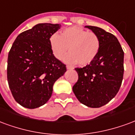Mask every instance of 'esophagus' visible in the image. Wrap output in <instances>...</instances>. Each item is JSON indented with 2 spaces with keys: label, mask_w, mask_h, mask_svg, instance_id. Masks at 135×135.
I'll list each match as a JSON object with an SVG mask.
<instances>
[{
  "label": "esophagus",
  "mask_w": 135,
  "mask_h": 135,
  "mask_svg": "<svg viewBox=\"0 0 135 135\" xmlns=\"http://www.w3.org/2000/svg\"><path fill=\"white\" fill-rule=\"evenodd\" d=\"M67 69H68V70H73V68H72V67H70V66H67Z\"/></svg>",
  "instance_id": "34e87169"
}]
</instances>
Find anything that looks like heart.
Returning a JSON list of instances; mask_svg holds the SVG:
<instances>
[{
	"label": "heart",
	"instance_id": "heart-1",
	"mask_svg": "<svg viewBox=\"0 0 135 135\" xmlns=\"http://www.w3.org/2000/svg\"><path fill=\"white\" fill-rule=\"evenodd\" d=\"M50 42L56 58L61 60L68 50L70 53L64 58L65 62L70 65L78 62L81 66L87 65L96 59L101 45L96 33L80 26L68 27L62 31L60 35L54 34Z\"/></svg>",
	"mask_w": 135,
	"mask_h": 135
}]
</instances>
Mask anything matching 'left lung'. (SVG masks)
Returning <instances> with one entry per match:
<instances>
[{"mask_svg": "<svg viewBox=\"0 0 135 135\" xmlns=\"http://www.w3.org/2000/svg\"><path fill=\"white\" fill-rule=\"evenodd\" d=\"M85 27L99 36L101 50L89 65L75 68L78 79L73 90L81 104L99 108L108 104L121 87L124 75V51L114 35L97 26Z\"/></svg>", "mask_w": 135, "mask_h": 135, "instance_id": "left-lung-1", "label": "left lung"}]
</instances>
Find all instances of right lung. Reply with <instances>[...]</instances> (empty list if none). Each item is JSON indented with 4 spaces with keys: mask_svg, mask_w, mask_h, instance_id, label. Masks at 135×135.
<instances>
[{
    "mask_svg": "<svg viewBox=\"0 0 135 135\" xmlns=\"http://www.w3.org/2000/svg\"><path fill=\"white\" fill-rule=\"evenodd\" d=\"M60 24L38 23L16 37L8 56L7 79L21 106L36 109L47 103L66 65L54 56L50 39Z\"/></svg>",
    "mask_w": 135,
    "mask_h": 135,
    "instance_id": "obj_1",
    "label": "right lung"
}]
</instances>
